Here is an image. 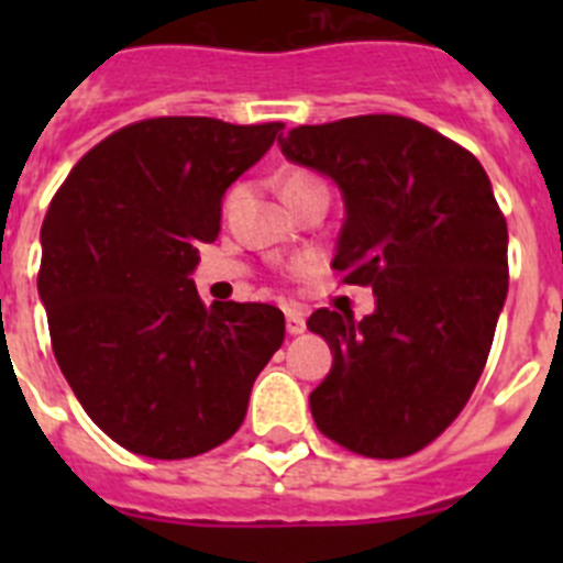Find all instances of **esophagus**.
I'll return each mask as SVG.
<instances>
[{
    "instance_id": "1",
    "label": "esophagus",
    "mask_w": 563,
    "mask_h": 563,
    "mask_svg": "<svg viewBox=\"0 0 563 563\" xmlns=\"http://www.w3.org/2000/svg\"><path fill=\"white\" fill-rule=\"evenodd\" d=\"M285 316H287V332H290V335H301V332L307 330L305 312H301V310H296V307H290V310H287Z\"/></svg>"
}]
</instances>
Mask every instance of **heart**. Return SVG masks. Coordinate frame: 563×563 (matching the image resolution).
Listing matches in <instances>:
<instances>
[{
    "label": "heart",
    "instance_id": "b5f03b06",
    "mask_svg": "<svg viewBox=\"0 0 563 563\" xmlns=\"http://www.w3.org/2000/svg\"><path fill=\"white\" fill-rule=\"evenodd\" d=\"M321 186V183L316 180V177H312V174H307V172H290L285 177V183H282V194H296V191H307V188H318Z\"/></svg>",
    "mask_w": 563,
    "mask_h": 563
}]
</instances>
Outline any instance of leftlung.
I'll list each match as a JSON object with an SVG mask.
<instances>
[{
    "mask_svg": "<svg viewBox=\"0 0 563 563\" xmlns=\"http://www.w3.org/2000/svg\"><path fill=\"white\" fill-rule=\"evenodd\" d=\"M287 161L341 191L332 267L369 285L375 312L316 310L332 369L310 395L318 431L397 460L460 415L507 298V222L474 154L400 114H361L278 137Z\"/></svg>",
    "mask_w": 563,
    "mask_h": 563,
    "instance_id": "left-lung-1",
    "label": "left lung"
}]
</instances>
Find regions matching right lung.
<instances>
[{
  "mask_svg": "<svg viewBox=\"0 0 563 563\" xmlns=\"http://www.w3.org/2000/svg\"><path fill=\"white\" fill-rule=\"evenodd\" d=\"M282 123L152 118L87 152L42 225L49 341L92 422L132 454L186 460L242 426L253 380L285 341L271 305L206 307L200 251L222 197Z\"/></svg>",
  "mask_w": 563,
  "mask_h": 563,
  "instance_id": "right-lung-1",
  "label": "right lung"
}]
</instances>
